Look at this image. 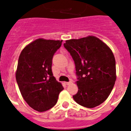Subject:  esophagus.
<instances>
[{"label":"esophagus","mask_w":131,"mask_h":131,"mask_svg":"<svg viewBox=\"0 0 131 131\" xmlns=\"http://www.w3.org/2000/svg\"><path fill=\"white\" fill-rule=\"evenodd\" d=\"M71 83V81H69V82H65V84H67V85H69V84H70Z\"/></svg>","instance_id":"esophagus-1"}]
</instances>
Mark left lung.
<instances>
[{
    "mask_svg": "<svg viewBox=\"0 0 131 131\" xmlns=\"http://www.w3.org/2000/svg\"><path fill=\"white\" fill-rule=\"evenodd\" d=\"M63 46L75 64L78 92L73 96L82 106L93 108L110 94L116 80L115 60L111 48L95 36L66 40Z\"/></svg>",
    "mask_w": 131,
    "mask_h": 131,
    "instance_id": "8db88e82",
    "label": "left lung"
}]
</instances>
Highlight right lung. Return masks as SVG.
I'll use <instances>...</instances> for the list:
<instances>
[{
    "instance_id": "1",
    "label": "right lung",
    "mask_w": 131,
    "mask_h": 131,
    "mask_svg": "<svg viewBox=\"0 0 131 131\" xmlns=\"http://www.w3.org/2000/svg\"><path fill=\"white\" fill-rule=\"evenodd\" d=\"M62 42V40L39 38L27 45L19 55L16 81L23 98L37 112L54 107L59 94L63 90L52 72L53 56Z\"/></svg>"
}]
</instances>
